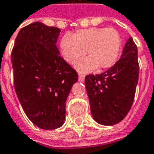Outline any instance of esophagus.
Masks as SVG:
<instances>
[{"mask_svg": "<svg viewBox=\"0 0 154 154\" xmlns=\"http://www.w3.org/2000/svg\"><path fill=\"white\" fill-rule=\"evenodd\" d=\"M78 80H79V82H84V80H85V76L80 74V75H79V77H78Z\"/></svg>", "mask_w": 154, "mask_h": 154, "instance_id": "obj_1", "label": "esophagus"}]
</instances>
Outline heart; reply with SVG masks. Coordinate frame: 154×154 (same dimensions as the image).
<instances>
[{"label":"heart","mask_w":154,"mask_h":154,"mask_svg":"<svg viewBox=\"0 0 154 154\" xmlns=\"http://www.w3.org/2000/svg\"><path fill=\"white\" fill-rule=\"evenodd\" d=\"M121 47V36L115 28H91L79 29L73 35H64L60 41L62 56L67 63H74L86 54L88 57L75 64L82 73L96 68L110 67L117 59Z\"/></svg>","instance_id":"obj_1"}]
</instances>
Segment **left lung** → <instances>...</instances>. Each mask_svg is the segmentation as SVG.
I'll return each instance as SVG.
<instances>
[{
  "mask_svg": "<svg viewBox=\"0 0 154 154\" xmlns=\"http://www.w3.org/2000/svg\"><path fill=\"white\" fill-rule=\"evenodd\" d=\"M139 72L137 46L130 37L115 65L102 73L86 77L91 111L98 124L113 125L127 116L134 99Z\"/></svg>",
  "mask_w": 154,
  "mask_h": 154,
  "instance_id": "1",
  "label": "left lung"
}]
</instances>
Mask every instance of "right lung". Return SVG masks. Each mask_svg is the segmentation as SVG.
<instances>
[{"label":"right lung","mask_w":154,"mask_h":154,"mask_svg":"<svg viewBox=\"0 0 154 154\" xmlns=\"http://www.w3.org/2000/svg\"><path fill=\"white\" fill-rule=\"evenodd\" d=\"M60 29L42 22L22 28L11 53L14 85L25 115L43 129L63 125L66 100L78 74L56 46Z\"/></svg>","instance_id":"1"}]
</instances>
